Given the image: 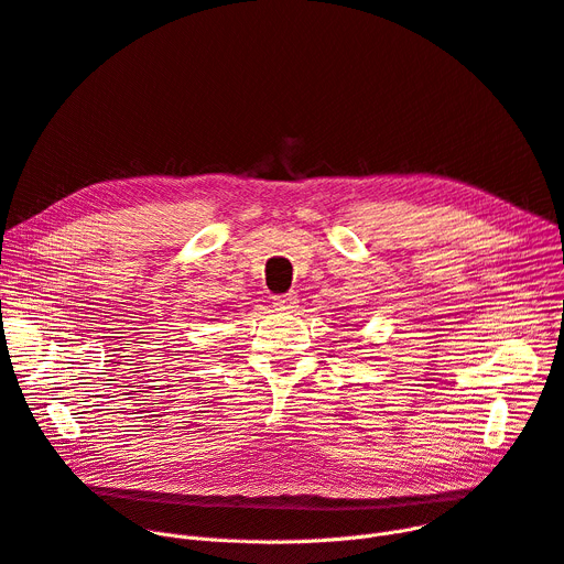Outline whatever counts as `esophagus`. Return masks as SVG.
<instances>
[{"mask_svg": "<svg viewBox=\"0 0 564 564\" xmlns=\"http://www.w3.org/2000/svg\"><path fill=\"white\" fill-rule=\"evenodd\" d=\"M273 307L280 312H293L295 310V295L293 293H282L273 297Z\"/></svg>", "mask_w": 564, "mask_h": 564, "instance_id": "esophagus-1", "label": "esophagus"}]
</instances>
